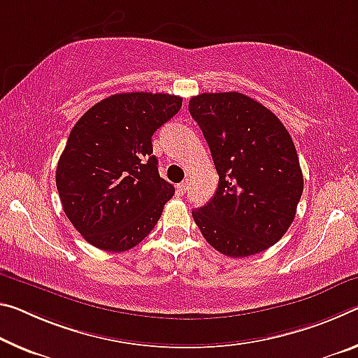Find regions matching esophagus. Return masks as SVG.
I'll return each mask as SVG.
<instances>
[{
	"label": "esophagus",
	"mask_w": 358,
	"mask_h": 358,
	"mask_svg": "<svg viewBox=\"0 0 358 358\" xmlns=\"http://www.w3.org/2000/svg\"><path fill=\"white\" fill-rule=\"evenodd\" d=\"M188 180H185V181H181L180 185H177V191H178V194H186V191H188Z\"/></svg>",
	"instance_id": "34e87169"
}]
</instances>
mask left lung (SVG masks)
<instances>
[{"mask_svg": "<svg viewBox=\"0 0 358 358\" xmlns=\"http://www.w3.org/2000/svg\"><path fill=\"white\" fill-rule=\"evenodd\" d=\"M220 175L212 201L192 218L215 250L250 257L274 245L293 223L304 180L296 148L274 113L241 92L189 100Z\"/></svg>", "mask_w": 358, "mask_h": 358, "instance_id": "obj_1", "label": "left lung"}]
</instances>
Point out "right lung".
<instances>
[{"mask_svg": "<svg viewBox=\"0 0 358 358\" xmlns=\"http://www.w3.org/2000/svg\"><path fill=\"white\" fill-rule=\"evenodd\" d=\"M181 101L169 94H116L71 129L57 164V191L68 220L94 247L130 250L161 218L175 188L159 177L151 137Z\"/></svg>", "mask_w": 358, "mask_h": 358, "instance_id": "1", "label": "right lung"}]
</instances>
